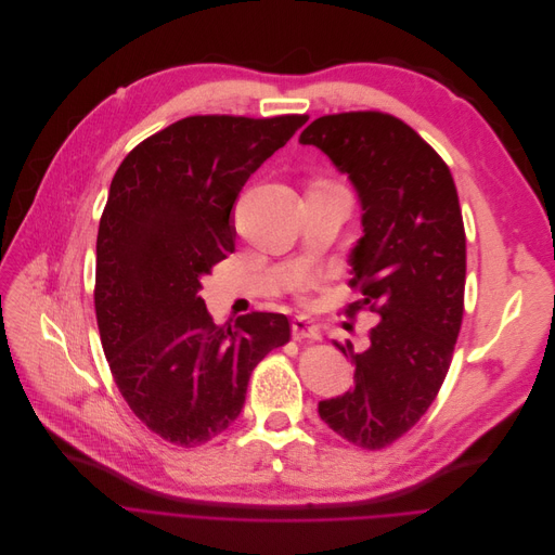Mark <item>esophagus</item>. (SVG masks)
<instances>
[{
	"label": "esophagus",
	"instance_id": "esophagus-1",
	"mask_svg": "<svg viewBox=\"0 0 555 555\" xmlns=\"http://www.w3.org/2000/svg\"><path fill=\"white\" fill-rule=\"evenodd\" d=\"M291 335L295 341H304V339L317 341V339H321V330L308 317H295L291 323Z\"/></svg>",
	"mask_w": 555,
	"mask_h": 555
}]
</instances>
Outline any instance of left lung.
<instances>
[{
    "mask_svg": "<svg viewBox=\"0 0 555 555\" xmlns=\"http://www.w3.org/2000/svg\"><path fill=\"white\" fill-rule=\"evenodd\" d=\"M299 144L348 175L363 216L350 254L361 308L380 321L370 346L344 354L354 387L321 400V420L361 449H383L430 406L451 367L464 317L466 234L453 175L402 120L378 111L323 116Z\"/></svg>",
    "mask_w": 555,
    "mask_h": 555,
    "instance_id": "8db88e82",
    "label": "left lung"
}]
</instances>
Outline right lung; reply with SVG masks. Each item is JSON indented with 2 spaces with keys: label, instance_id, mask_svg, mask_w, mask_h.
Wrapping results in <instances>:
<instances>
[{
  "label": "right lung",
  "instance_id": "1",
  "mask_svg": "<svg viewBox=\"0 0 555 555\" xmlns=\"http://www.w3.org/2000/svg\"><path fill=\"white\" fill-rule=\"evenodd\" d=\"M306 116H192L120 164L95 243V317L111 374L159 437L192 449L243 411L254 367L291 339L286 314L216 325L201 280L236 249L247 179Z\"/></svg>",
  "mask_w": 555,
  "mask_h": 555
}]
</instances>
